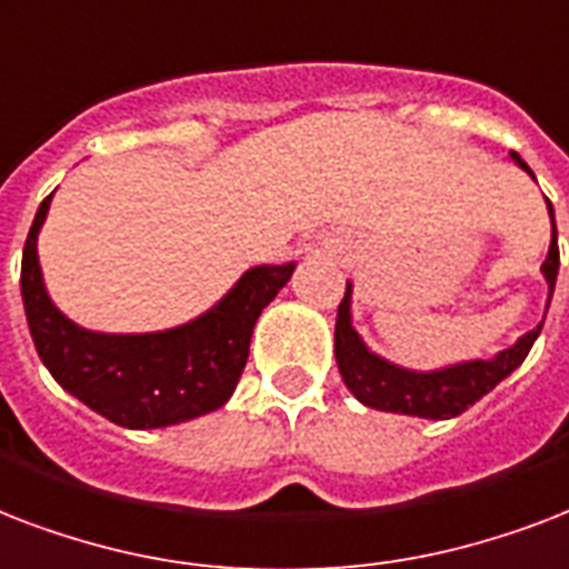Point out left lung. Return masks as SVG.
I'll list each match as a JSON object with an SVG mask.
<instances>
[{
	"instance_id": "1",
	"label": "left lung",
	"mask_w": 569,
	"mask_h": 569,
	"mask_svg": "<svg viewBox=\"0 0 569 569\" xmlns=\"http://www.w3.org/2000/svg\"><path fill=\"white\" fill-rule=\"evenodd\" d=\"M510 160L535 178V171L528 169V162L517 151L510 153ZM546 210L552 219V243H549V254H546L540 272L549 288V297H546V311H549L561 258H558V231H555V210L549 198H546ZM540 329H543V320L537 329L517 338V345H510L492 359H469V362L445 365L436 371H412V368L382 359L365 345V338L353 326V284L347 281V293L338 306V320H335V362H338L341 380L350 395L365 407L445 421V418H457L460 412H466L475 400L490 395L505 377L517 371L519 365L526 362Z\"/></svg>"
}]
</instances>
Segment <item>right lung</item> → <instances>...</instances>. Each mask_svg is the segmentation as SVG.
Instances as JSON below:
<instances>
[{
	"label": "right lung",
	"instance_id": "add662e5",
	"mask_svg": "<svg viewBox=\"0 0 569 569\" xmlns=\"http://www.w3.org/2000/svg\"><path fill=\"white\" fill-rule=\"evenodd\" d=\"M52 196L34 213L23 246L26 320L52 380L97 416L130 430L171 427L224 407L249 359L258 317L297 263H261L204 315L160 332H94L61 315L43 284L38 234Z\"/></svg>",
	"mask_w": 569,
	"mask_h": 569
}]
</instances>
